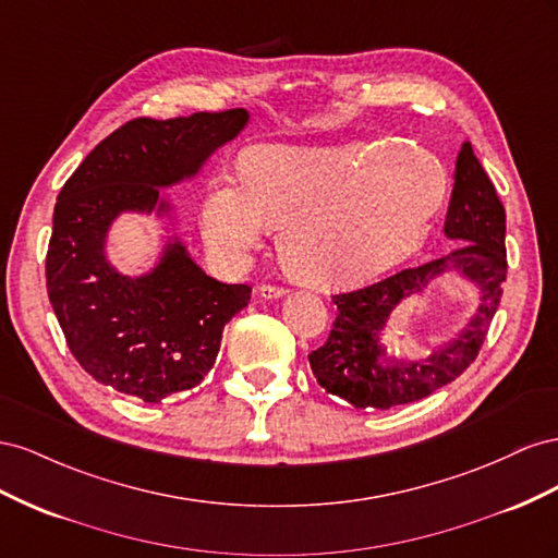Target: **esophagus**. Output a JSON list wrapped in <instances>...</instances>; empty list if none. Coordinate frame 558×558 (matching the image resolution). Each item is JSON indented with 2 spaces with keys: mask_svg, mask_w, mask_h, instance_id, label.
<instances>
[{
  "mask_svg": "<svg viewBox=\"0 0 558 558\" xmlns=\"http://www.w3.org/2000/svg\"><path fill=\"white\" fill-rule=\"evenodd\" d=\"M257 294H259L262 299H282L284 294H288V290L276 288V284H262V288L257 290Z\"/></svg>",
  "mask_w": 558,
  "mask_h": 558,
  "instance_id": "1",
  "label": "esophagus"
}]
</instances>
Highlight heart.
Returning <instances> with one entry per match:
<instances>
[{"label":"heart","mask_w":558,"mask_h":558,"mask_svg":"<svg viewBox=\"0 0 558 558\" xmlns=\"http://www.w3.org/2000/svg\"><path fill=\"white\" fill-rule=\"evenodd\" d=\"M444 198L447 170L427 147L274 142L245 154L241 178L208 189L201 225L229 262H243L278 225L290 274L315 290H341L411 257Z\"/></svg>","instance_id":"1"}]
</instances>
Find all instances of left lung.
Returning a JSON list of instances; mask_svg holds the SVG:
<instances>
[{
	"instance_id": "left-lung-1",
	"label": "left lung",
	"mask_w": 558,
	"mask_h": 558,
	"mask_svg": "<svg viewBox=\"0 0 558 558\" xmlns=\"http://www.w3.org/2000/svg\"><path fill=\"white\" fill-rule=\"evenodd\" d=\"M444 235L456 243L444 257L333 296L339 313L329 339L308 355L313 376L327 392L357 409H390L433 395L474 362L500 306L507 252L505 208L468 140L456 158ZM444 275L475 288V313L463 330L430 347L423 359L395 354L387 348L391 315L407 300L421 299Z\"/></svg>"
}]
</instances>
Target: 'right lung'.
Instances as JSON below:
<instances>
[{"mask_svg":"<svg viewBox=\"0 0 558 558\" xmlns=\"http://www.w3.org/2000/svg\"><path fill=\"white\" fill-rule=\"evenodd\" d=\"M250 119L247 109L135 119L105 137L62 186L46 290L72 355L109 390L158 404L198 386L225 325L247 306V284L219 282L191 257L166 189L198 180ZM123 214L154 216L169 229L157 262L133 277L108 257L110 227Z\"/></svg>","mask_w":558,"mask_h":558,"instance_id":"obj_1","label":"right lung"}]
</instances>
